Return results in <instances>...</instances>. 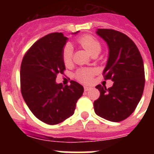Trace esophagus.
Here are the masks:
<instances>
[{
    "label": "esophagus",
    "mask_w": 154,
    "mask_h": 154,
    "mask_svg": "<svg viewBox=\"0 0 154 154\" xmlns=\"http://www.w3.org/2000/svg\"><path fill=\"white\" fill-rule=\"evenodd\" d=\"M92 89V87L90 86H84V90L85 91V92H87V91H89Z\"/></svg>",
    "instance_id": "esophagus-1"
}]
</instances>
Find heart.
<instances>
[{
    "instance_id": "heart-1",
    "label": "heart",
    "mask_w": 154,
    "mask_h": 154,
    "mask_svg": "<svg viewBox=\"0 0 154 154\" xmlns=\"http://www.w3.org/2000/svg\"><path fill=\"white\" fill-rule=\"evenodd\" d=\"M77 42L84 48L91 55H98L102 50V45L98 39L90 35H82L77 39ZM62 60L65 65H69L72 60V48L67 45L62 51ZM96 73V71L89 68H82L76 71L75 78L83 83H89L92 77Z\"/></svg>"
}]
</instances>
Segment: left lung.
<instances>
[{
    "mask_svg": "<svg viewBox=\"0 0 154 154\" xmlns=\"http://www.w3.org/2000/svg\"><path fill=\"white\" fill-rule=\"evenodd\" d=\"M96 33L109 46L107 65L103 71L105 80L113 82L112 87L98 85L99 99L94 102V110L99 116L112 122H120L136 109L142 97L145 73L142 56L135 43L120 31L98 29Z\"/></svg>",
    "mask_w": 154,
    "mask_h": 154,
    "instance_id": "obj_1",
    "label": "left lung"
}]
</instances>
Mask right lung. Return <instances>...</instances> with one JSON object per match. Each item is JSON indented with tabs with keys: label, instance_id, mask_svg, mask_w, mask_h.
<instances>
[{
	"label": "right lung",
	"instance_id": "right-lung-1",
	"mask_svg": "<svg viewBox=\"0 0 154 154\" xmlns=\"http://www.w3.org/2000/svg\"><path fill=\"white\" fill-rule=\"evenodd\" d=\"M77 33V32H76ZM67 38L61 32L48 34L35 42L24 55L21 65V91L31 112L43 123H60L72 116L83 86L75 81L57 84L64 75L62 51Z\"/></svg>",
	"mask_w": 154,
	"mask_h": 154
}]
</instances>
